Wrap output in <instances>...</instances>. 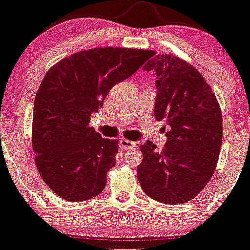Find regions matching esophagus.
<instances>
[{
  "instance_id": "obj_1",
  "label": "esophagus",
  "mask_w": 250,
  "mask_h": 250,
  "mask_svg": "<svg viewBox=\"0 0 250 250\" xmlns=\"http://www.w3.org/2000/svg\"><path fill=\"white\" fill-rule=\"evenodd\" d=\"M120 146H122V149H128V147H136L137 144H136V142L122 138L120 139Z\"/></svg>"
}]
</instances>
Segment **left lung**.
Segmentation results:
<instances>
[{
  "label": "left lung",
  "instance_id": "1",
  "mask_svg": "<svg viewBox=\"0 0 250 250\" xmlns=\"http://www.w3.org/2000/svg\"><path fill=\"white\" fill-rule=\"evenodd\" d=\"M143 70L156 71L155 118L169 126L162 151L147 141L137 176L147 197L163 204L189 201L216 169L223 138L222 111L201 74L174 55L152 52Z\"/></svg>",
  "mask_w": 250,
  "mask_h": 250
}]
</instances>
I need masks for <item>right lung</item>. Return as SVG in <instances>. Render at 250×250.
<instances>
[{
    "label": "right lung",
    "mask_w": 250,
    "mask_h": 250,
    "mask_svg": "<svg viewBox=\"0 0 250 250\" xmlns=\"http://www.w3.org/2000/svg\"><path fill=\"white\" fill-rule=\"evenodd\" d=\"M151 55L150 50L95 47L64 58L45 74L34 100L32 146L40 176L58 197L76 203L104 190L119 141L95 132L90 115L114 84Z\"/></svg>",
    "instance_id": "obj_1"
}]
</instances>
